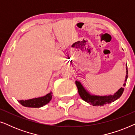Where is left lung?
<instances>
[{
    "label": "left lung",
    "mask_w": 135,
    "mask_h": 135,
    "mask_svg": "<svg viewBox=\"0 0 135 135\" xmlns=\"http://www.w3.org/2000/svg\"><path fill=\"white\" fill-rule=\"evenodd\" d=\"M127 78H128V69H127V65L126 64V75H125V82L123 84V86L126 85V82ZM75 84L78 89L79 95L83 100L85 102L89 103L90 105H93V106H103L105 104H110L115 100H117L122 95L124 88L121 87L118 91L114 94V95H96L90 93L83 86L80 81L75 80Z\"/></svg>",
    "instance_id": "obj_1"
}]
</instances>
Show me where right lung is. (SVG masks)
Wrapping results in <instances>:
<instances>
[{"instance_id": "add662e5", "label": "right lung", "mask_w": 135, "mask_h": 135, "mask_svg": "<svg viewBox=\"0 0 135 135\" xmlns=\"http://www.w3.org/2000/svg\"><path fill=\"white\" fill-rule=\"evenodd\" d=\"M52 92L50 91L43 97L34 98L32 99H25V100H18L20 104L27 108H41L48 104L52 98Z\"/></svg>"}]
</instances>
